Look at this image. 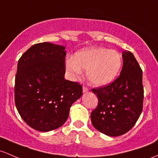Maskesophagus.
Listing matches in <instances>:
<instances>
[{"label":"esophagus","mask_w":158,"mask_h":158,"mask_svg":"<svg viewBox=\"0 0 158 158\" xmlns=\"http://www.w3.org/2000/svg\"><path fill=\"white\" fill-rule=\"evenodd\" d=\"M82 91H83V93L88 92V88L87 87H85V86H83V87H82Z\"/></svg>","instance_id":"esophagus-1"}]
</instances>
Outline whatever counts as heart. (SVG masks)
Returning <instances> with one entry per match:
<instances>
[{
  "label": "heart",
  "instance_id": "obj_1",
  "mask_svg": "<svg viewBox=\"0 0 158 158\" xmlns=\"http://www.w3.org/2000/svg\"><path fill=\"white\" fill-rule=\"evenodd\" d=\"M122 66L120 53L102 47L85 48L66 60V69L72 77L86 70L88 82L97 87L110 85L116 79Z\"/></svg>",
  "mask_w": 158,
  "mask_h": 158
}]
</instances>
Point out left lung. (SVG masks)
I'll use <instances>...</instances> for the list:
<instances>
[{
    "mask_svg": "<svg viewBox=\"0 0 158 158\" xmlns=\"http://www.w3.org/2000/svg\"><path fill=\"white\" fill-rule=\"evenodd\" d=\"M122 58L120 76L109 85L92 89L98 98V105L91 114V123L98 131L110 136L129 131L143 111V70L131 52H123Z\"/></svg>",
    "mask_w": 158,
    "mask_h": 158,
    "instance_id": "1",
    "label": "left lung"
}]
</instances>
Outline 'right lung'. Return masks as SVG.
I'll return each instance as SVG.
<instances>
[{"mask_svg": "<svg viewBox=\"0 0 158 158\" xmlns=\"http://www.w3.org/2000/svg\"><path fill=\"white\" fill-rule=\"evenodd\" d=\"M65 47L48 42L29 48L18 61L15 103L33 129L48 132L61 127L82 86L66 80Z\"/></svg>", "mask_w": 158, "mask_h": 158, "instance_id": "right-lung-1", "label": "right lung"}]
</instances>
